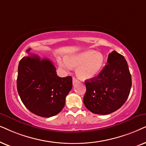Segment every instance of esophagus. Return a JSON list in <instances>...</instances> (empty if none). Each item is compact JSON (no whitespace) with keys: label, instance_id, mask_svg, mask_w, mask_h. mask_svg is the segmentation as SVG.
Wrapping results in <instances>:
<instances>
[{"label":"esophagus","instance_id":"obj_1","mask_svg":"<svg viewBox=\"0 0 146 146\" xmlns=\"http://www.w3.org/2000/svg\"><path fill=\"white\" fill-rule=\"evenodd\" d=\"M77 83H79L78 80H77V79L75 78V77H73V85H75Z\"/></svg>","mask_w":146,"mask_h":146}]
</instances>
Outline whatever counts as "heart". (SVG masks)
<instances>
[{"mask_svg":"<svg viewBox=\"0 0 146 146\" xmlns=\"http://www.w3.org/2000/svg\"><path fill=\"white\" fill-rule=\"evenodd\" d=\"M58 64L63 69L77 67L76 74L82 80L98 76L104 69L106 59L102 53L94 50H86L66 55L65 59H58Z\"/></svg>","mask_w":146,"mask_h":146,"instance_id":"b5f03b06","label":"heart"}]
</instances>
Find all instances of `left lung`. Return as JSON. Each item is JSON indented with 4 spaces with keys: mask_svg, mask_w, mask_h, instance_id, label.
<instances>
[{
    "mask_svg": "<svg viewBox=\"0 0 146 146\" xmlns=\"http://www.w3.org/2000/svg\"><path fill=\"white\" fill-rule=\"evenodd\" d=\"M85 107L93 113L107 115L126 102L131 87V76L125 58L117 52L109 54L107 65L98 76L85 81Z\"/></svg>",
    "mask_w": 146,
    "mask_h": 146,
    "instance_id": "left-lung-1",
    "label": "left lung"
}]
</instances>
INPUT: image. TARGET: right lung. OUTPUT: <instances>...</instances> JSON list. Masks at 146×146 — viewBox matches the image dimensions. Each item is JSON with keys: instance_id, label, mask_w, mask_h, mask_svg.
<instances>
[{"instance_id": "obj_1", "label": "right lung", "mask_w": 146, "mask_h": 146, "mask_svg": "<svg viewBox=\"0 0 146 146\" xmlns=\"http://www.w3.org/2000/svg\"><path fill=\"white\" fill-rule=\"evenodd\" d=\"M17 86L21 101L31 112L50 117L63 110L73 83L71 76H57L49 59L29 53L19 62Z\"/></svg>"}]
</instances>
